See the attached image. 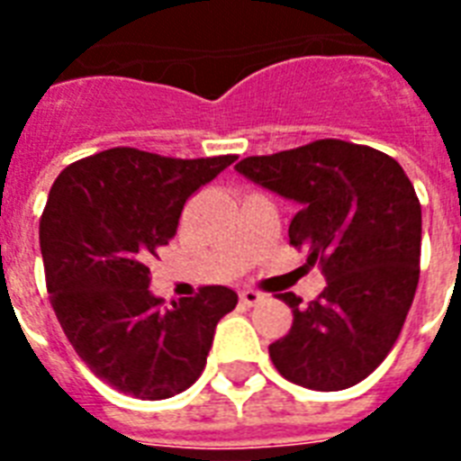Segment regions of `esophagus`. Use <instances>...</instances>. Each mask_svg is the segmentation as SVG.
Masks as SVG:
<instances>
[{"instance_id": "obj_1", "label": "esophagus", "mask_w": 461, "mask_h": 461, "mask_svg": "<svg viewBox=\"0 0 461 461\" xmlns=\"http://www.w3.org/2000/svg\"><path fill=\"white\" fill-rule=\"evenodd\" d=\"M239 299H241L244 306H258L266 296L260 294V292H256V289H241V292H239Z\"/></svg>"}]
</instances>
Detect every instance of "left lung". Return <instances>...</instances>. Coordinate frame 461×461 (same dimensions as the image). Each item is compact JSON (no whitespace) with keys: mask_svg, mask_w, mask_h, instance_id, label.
<instances>
[{"mask_svg":"<svg viewBox=\"0 0 461 461\" xmlns=\"http://www.w3.org/2000/svg\"><path fill=\"white\" fill-rule=\"evenodd\" d=\"M239 174L294 201L289 244L321 266L325 289L294 313L270 344L275 368L308 390L335 393L371 375L402 332L421 258V203L397 159L325 139L275 155L246 158Z\"/></svg>","mask_w":461,"mask_h":461,"instance_id":"8db88e82","label":"left lung"}]
</instances>
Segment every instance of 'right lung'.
I'll use <instances>...</instances> for the list:
<instances>
[{"label":"right lung","mask_w":461,"mask_h":461,"mask_svg":"<svg viewBox=\"0 0 461 461\" xmlns=\"http://www.w3.org/2000/svg\"><path fill=\"white\" fill-rule=\"evenodd\" d=\"M112 148L68 165L40 220L47 292L64 335L97 378L139 400H167L198 380L234 289L203 287L162 306L150 260L176 234L184 203L234 162Z\"/></svg>","instance_id":"right-lung-1"}]
</instances>
